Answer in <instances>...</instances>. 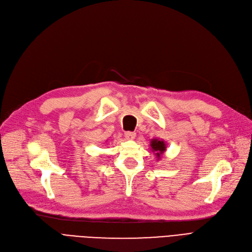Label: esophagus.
Wrapping results in <instances>:
<instances>
[{
  "instance_id": "esophagus-1",
  "label": "esophagus",
  "mask_w": 252,
  "mask_h": 252,
  "mask_svg": "<svg viewBox=\"0 0 252 252\" xmlns=\"http://www.w3.org/2000/svg\"><path fill=\"white\" fill-rule=\"evenodd\" d=\"M125 136H126V139H128V140H133L135 137H136V133L135 131H126L125 133Z\"/></svg>"
}]
</instances>
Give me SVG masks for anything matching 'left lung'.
Returning <instances> with one entry per match:
<instances>
[{"label":"left lung","instance_id":"obj_1","mask_svg":"<svg viewBox=\"0 0 252 252\" xmlns=\"http://www.w3.org/2000/svg\"><path fill=\"white\" fill-rule=\"evenodd\" d=\"M166 148V145L165 143L161 140H158V139H153L151 140V149L153 152H155L154 154L158 157L160 158V156L164 153Z\"/></svg>","mask_w":252,"mask_h":252}]
</instances>
